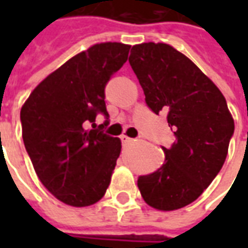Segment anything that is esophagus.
Listing matches in <instances>:
<instances>
[{"mask_svg": "<svg viewBox=\"0 0 248 248\" xmlns=\"http://www.w3.org/2000/svg\"><path fill=\"white\" fill-rule=\"evenodd\" d=\"M131 138H129L127 135H121V142L124 143V145H126V143H130L131 142Z\"/></svg>", "mask_w": 248, "mask_h": 248, "instance_id": "1", "label": "esophagus"}]
</instances>
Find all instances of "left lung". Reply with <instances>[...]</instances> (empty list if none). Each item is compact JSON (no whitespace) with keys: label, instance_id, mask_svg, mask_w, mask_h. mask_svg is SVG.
Segmentation results:
<instances>
[{"label":"left lung","instance_id":"obj_1","mask_svg":"<svg viewBox=\"0 0 248 248\" xmlns=\"http://www.w3.org/2000/svg\"><path fill=\"white\" fill-rule=\"evenodd\" d=\"M131 69L151 111H166L175 135L165 163L138 178L145 202L162 211L182 208L199 198L223 166L234 119L223 94L185 54L166 44L131 47Z\"/></svg>","mask_w":248,"mask_h":248}]
</instances>
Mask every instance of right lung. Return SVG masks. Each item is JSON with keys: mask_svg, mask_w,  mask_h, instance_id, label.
Here are the masks:
<instances>
[{"mask_svg": "<svg viewBox=\"0 0 248 248\" xmlns=\"http://www.w3.org/2000/svg\"><path fill=\"white\" fill-rule=\"evenodd\" d=\"M130 47L106 42L77 54L46 77L21 108L22 138L35 172L66 204H94L110 185L121 140L103 133L105 87L127 61ZM98 113L107 121L86 130Z\"/></svg>", "mask_w": 248, "mask_h": 248, "instance_id": "add662e5", "label": "right lung"}]
</instances>
